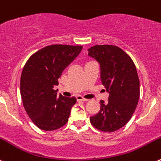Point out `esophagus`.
<instances>
[{
  "label": "esophagus",
  "instance_id": "esophagus-1",
  "mask_svg": "<svg viewBox=\"0 0 161 161\" xmlns=\"http://www.w3.org/2000/svg\"><path fill=\"white\" fill-rule=\"evenodd\" d=\"M76 99H77L78 101H87L88 99H86V98H84L83 97L81 96V95H77L76 96Z\"/></svg>",
  "mask_w": 161,
  "mask_h": 161
}]
</instances>
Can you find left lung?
<instances>
[{
    "label": "left lung",
    "instance_id": "1",
    "mask_svg": "<svg viewBox=\"0 0 161 161\" xmlns=\"http://www.w3.org/2000/svg\"><path fill=\"white\" fill-rule=\"evenodd\" d=\"M88 55L99 64L101 82L109 94L108 102L100 100V110L90 118L91 124L99 131H117L129 121L138 104L136 68L131 58L115 46H92Z\"/></svg>",
    "mask_w": 161,
    "mask_h": 161
}]
</instances>
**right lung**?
Segmentation results:
<instances>
[{
	"mask_svg": "<svg viewBox=\"0 0 161 161\" xmlns=\"http://www.w3.org/2000/svg\"><path fill=\"white\" fill-rule=\"evenodd\" d=\"M82 50L81 46L52 45L34 53L25 65L20 84L21 99L29 117L40 129L53 131L68 121L76 98L58 95L53 86Z\"/></svg>",
	"mask_w": 161,
	"mask_h": 161,
	"instance_id": "right-lung-1",
	"label": "right lung"
}]
</instances>
